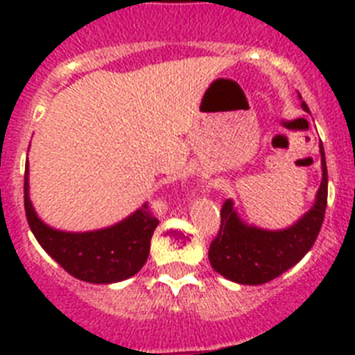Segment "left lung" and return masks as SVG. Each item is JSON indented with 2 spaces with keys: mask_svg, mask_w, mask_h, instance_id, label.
<instances>
[{
  "mask_svg": "<svg viewBox=\"0 0 355 355\" xmlns=\"http://www.w3.org/2000/svg\"><path fill=\"white\" fill-rule=\"evenodd\" d=\"M302 108L309 112L304 101ZM320 155L322 183L316 192L315 205L290 227L266 231L243 224L234 209L233 200H225L220 209V229L208 252L213 270L229 281L254 286L279 277L309 252L320 233L327 206V163L322 142Z\"/></svg>",
  "mask_w": 355,
  "mask_h": 355,
  "instance_id": "left-lung-1",
  "label": "left lung"
}]
</instances>
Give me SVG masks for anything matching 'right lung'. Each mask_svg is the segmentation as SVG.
Instances as JSON below:
<instances>
[{
	"label": "right lung",
	"mask_w": 355,
	"mask_h": 355,
	"mask_svg": "<svg viewBox=\"0 0 355 355\" xmlns=\"http://www.w3.org/2000/svg\"><path fill=\"white\" fill-rule=\"evenodd\" d=\"M28 163L24 172V211L31 233L46 252L72 277L94 284L119 283L131 277L149 256L150 238L158 218L149 205L112 227L89 233H65L44 224L30 200Z\"/></svg>",
	"instance_id": "1"
}]
</instances>
